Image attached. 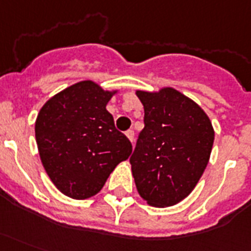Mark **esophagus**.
Masks as SVG:
<instances>
[{
  "instance_id": "34e87169",
  "label": "esophagus",
  "mask_w": 251,
  "mask_h": 251,
  "mask_svg": "<svg viewBox=\"0 0 251 251\" xmlns=\"http://www.w3.org/2000/svg\"><path fill=\"white\" fill-rule=\"evenodd\" d=\"M125 135H126V137H127V140L130 141L131 144H133V140H134V131H133V130H127L125 133Z\"/></svg>"
}]
</instances>
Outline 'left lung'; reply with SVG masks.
I'll return each mask as SVG.
<instances>
[{
    "label": "left lung",
    "instance_id": "8db88e82",
    "mask_svg": "<svg viewBox=\"0 0 251 251\" xmlns=\"http://www.w3.org/2000/svg\"><path fill=\"white\" fill-rule=\"evenodd\" d=\"M145 127L130 157L137 190L150 206L168 207L185 200L210 159L214 129L192 98L173 88L137 90Z\"/></svg>",
    "mask_w": 251,
    "mask_h": 251
}]
</instances>
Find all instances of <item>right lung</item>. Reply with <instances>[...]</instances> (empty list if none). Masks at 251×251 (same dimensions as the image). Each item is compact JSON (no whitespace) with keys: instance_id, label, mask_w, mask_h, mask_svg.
Segmentation results:
<instances>
[{"instance_id":"right-lung-1","label":"right lung","mask_w":251,"mask_h":251,"mask_svg":"<svg viewBox=\"0 0 251 251\" xmlns=\"http://www.w3.org/2000/svg\"><path fill=\"white\" fill-rule=\"evenodd\" d=\"M117 93L81 81L49 98L37 116L41 162L54 186L73 200L101 192L110 173L131 154L130 141L106 110Z\"/></svg>"}]
</instances>
